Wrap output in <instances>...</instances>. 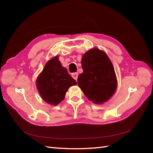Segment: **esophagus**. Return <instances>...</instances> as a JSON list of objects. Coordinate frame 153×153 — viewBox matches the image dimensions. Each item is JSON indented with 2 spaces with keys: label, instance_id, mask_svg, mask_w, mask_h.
I'll list each match as a JSON object with an SVG mask.
<instances>
[{
  "label": "esophagus",
  "instance_id": "obj_1",
  "mask_svg": "<svg viewBox=\"0 0 153 153\" xmlns=\"http://www.w3.org/2000/svg\"><path fill=\"white\" fill-rule=\"evenodd\" d=\"M77 77H78V73H77V72H76V73H74L73 74H72V77H73L74 79H76V81H77Z\"/></svg>",
  "mask_w": 153,
  "mask_h": 153
}]
</instances>
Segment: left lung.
Instances as JSON below:
<instances>
[{"mask_svg":"<svg viewBox=\"0 0 153 153\" xmlns=\"http://www.w3.org/2000/svg\"><path fill=\"white\" fill-rule=\"evenodd\" d=\"M83 73L77 84L88 99L102 104L112 97L117 88V79L113 64L105 52L91 49L82 56Z\"/></svg>","mask_w":153,"mask_h":153,"instance_id":"left-lung-1","label":"left lung"}]
</instances>
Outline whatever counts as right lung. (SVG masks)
<instances>
[{
    "label": "right lung",
    "instance_id": "add662e5",
    "mask_svg": "<svg viewBox=\"0 0 153 153\" xmlns=\"http://www.w3.org/2000/svg\"><path fill=\"white\" fill-rule=\"evenodd\" d=\"M76 84V80L62 66L57 56L47 62L36 79V86L41 97L52 105L60 103L69 88Z\"/></svg>",
    "mask_w": 153,
    "mask_h": 153
}]
</instances>
